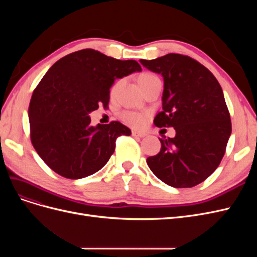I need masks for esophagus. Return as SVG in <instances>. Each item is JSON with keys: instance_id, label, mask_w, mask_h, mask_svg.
Segmentation results:
<instances>
[{"instance_id": "34e87169", "label": "esophagus", "mask_w": 257, "mask_h": 257, "mask_svg": "<svg viewBox=\"0 0 257 257\" xmlns=\"http://www.w3.org/2000/svg\"><path fill=\"white\" fill-rule=\"evenodd\" d=\"M132 135H133L134 137H138V138H143L146 136L145 133H142V132H137V131L132 132Z\"/></svg>"}]
</instances>
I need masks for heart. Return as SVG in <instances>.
<instances>
[{"mask_svg":"<svg viewBox=\"0 0 257 257\" xmlns=\"http://www.w3.org/2000/svg\"><path fill=\"white\" fill-rule=\"evenodd\" d=\"M154 81H160V79L158 78L157 76L151 74V73H144L138 77V83L143 89L145 87H147L148 84H150ZM115 87H116V85H115ZM120 118L124 123L128 124L130 126L135 127V128H139V127L144 126V124L146 123L147 114L143 113V112H138V111L126 110V111L121 112Z\"/></svg>","mask_w":257,"mask_h":257,"instance_id":"obj_1","label":"heart"}]
</instances>
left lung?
<instances>
[{
  "label": "left lung",
  "instance_id": "8db88e82",
  "mask_svg": "<svg viewBox=\"0 0 257 257\" xmlns=\"http://www.w3.org/2000/svg\"><path fill=\"white\" fill-rule=\"evenodd\" d=\"M164 79L158 127H174V138H161V151L147 159L151 172L173 188H192L220 165L231 134L228 108L213 74L188 56L168 53L139 60Z\"/></svg>",
  "mask_w": 257,
  "mask_h": 257
}]
</instances>
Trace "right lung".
Instances as JSON below:
<instances>
[{"instance_id":"obj_1","label":"right lung","mask_w":257,"mask_h":257,"mask_svg":"<svg viewBox=\"0 0 257 257\" xmlns=\"http://www.w3.org/2000/svg\"><path fill=\"white\" fill-rule=\"evenodd\" d=\"M142 66L94 49H82L57 61L35 88L29 106L31 142L54 173L81 179L103 168L115 141L131 135L118 121L91 125L89 113L109 103L110 88Z\"/></svg>"}]
</instances>
